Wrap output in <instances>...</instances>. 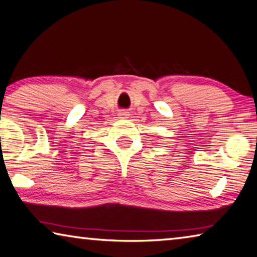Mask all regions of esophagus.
Listing matches in <instances>:
<instances>
[{"mask_svg": "<svg viewBox=\"0 0 257 257\" xmlns=\"http://www.w3.org/2000/svg\"><path fill=\"white\" fill-rule=\"evenodd\" d=\"M119 115H120V117H122V119H125V117H129V112H127V111H121V112L119 113Z\"/></svg>", "mask_w": 257, "mask_h": 257, "instance_id": "1", "label": "esophagus"}]
</instances>
